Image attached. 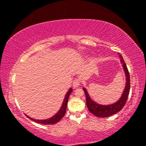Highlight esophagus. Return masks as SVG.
I'll return each instance as SVG.
<instances>
[{
    "label": "esophagus",
    "instance_id": "1",
    "mask_svg": "<svg viewBox=\"0 0 146 146\" xmlns=\"http://www.w3.org/2000/svg\"><path fill=\"white\" fill-rule=\"evenodd\" d=\"M80 84V81L78 78L74 79L73 81V88H78Z\"/></svg>",
    "mask_w": 146,
    "mask_h": 146
}]
</instances>
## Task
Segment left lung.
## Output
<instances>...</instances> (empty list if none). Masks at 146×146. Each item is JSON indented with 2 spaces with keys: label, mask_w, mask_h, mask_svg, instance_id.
Returning a JSON list of instances; mask_svg holds the SVG:
<instances>
[{
  "label": "left lung",
  "mask_w": 146,
  "mask_h": 146,
  "mask_svg": "<svg viewBox=\"0 0 146 146\" xmlns=\"http://www.w3.org/2000/svg\"><path fill=\"white\" fill-rule=\"evenodd\" d=\"M119 56L120 58V62L122 64L123 70H124L125 77H126V83H125V87L123 91L122 97L120 98V99L117 102L113 104L107 106L98 104L95 102L93 100H91V98L88 95L86 89L83 88V90L84 91L86 95V104H87L88 110L97 117H108L113 115H115V113H118L122 110L127 102L130 90L129 73V71H128L126 64H125L124 60H123L122 56L119 54Z\"/></svg>",
  "instance_id": "obj_1"
}]
</instances>
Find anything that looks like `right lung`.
Masks as SVG:
<instances>
[{
	"label": "right lung",
	"mask_w": 146,
	"mask_h": 146,
	"mask_svg": "<svg viewBox=\"0 0 146 146\" xmlns=\"http://www.w3.org/2000/svg\"><path fill=\"white\" fill-rule=\"evenodd\" d=\"M72 91H73V90L71 88H70V90H69L68 93H66V95L65 96V98H64L63 103H62V104L60 110L58 111V113H56V114L53 116V117H51L50 118H48V119H46V120H36V119H34V118L29 117L27 115H26V117H28L30 120L34 121L35 122H37L39 123H41V124L46 125V124H54V123H56V122H58V121H60L62 118H63L64 116L65 115L66 111V108H67V104H68L69 97H70V94L71 93Z\"/></svg>",
	"instance_id": "right-lung-1"
}]
</instances>
